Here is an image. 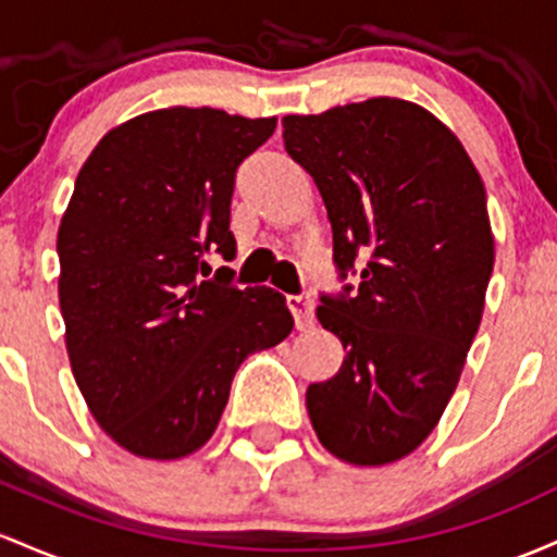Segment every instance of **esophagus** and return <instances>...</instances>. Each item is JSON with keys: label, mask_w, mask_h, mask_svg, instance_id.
Wrapping results in <instances>:
<instances>
[{"label": "esophagus", "mask_w": 557, "mask_h": 557, "mask_svg": "<svg viewBox=\"0 0 557 557\" xmlns=\"http://www.w3.org/2000/svg\"><path fill=\"white\" fill-rule=\"evenodd\" d=\"M286 305H289L292 315H295V323L299 331L310 329L315 315H312V299L308 295H289L286 297Z\"/></svg>", "instance_id": "obj_1"}]
</instances>
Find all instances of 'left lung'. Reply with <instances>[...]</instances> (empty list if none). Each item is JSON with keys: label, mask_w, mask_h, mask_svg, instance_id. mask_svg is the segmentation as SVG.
Returning <instances> with one entry per match:
<instances>
[{"label": "left lung", "mask_w": 557, "mask_h": 557, "mask_svg": "<svg viewBox=\"0 0 557 557\" xmlns=\"http://www.w3.org/2000/svg\"><path fill=\"white\" fill-rule=\"evenodd\" d=\"M281 126L326 205L339 278L360 268L315 310L347 355L308 386L312 429L347 463H395L440 423L479 331L495 265L484 184L458 136L405 99Z\"/></svg>", "instance_id": "obj_1"}]
</instances>
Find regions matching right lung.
I'll use <instances>...</instances> for the list:
<instances>
[{
  "instance_id": "1",
  "label": "right lung",
  "mask_w": 557,
  "mask_h": 557,
  "mask_svg": "<svg viewBox=\"0 0 557 557\" xmlns=\"http://www.w3.org/2000/svg\"><path fill=\"white\" fill-rule=\"evenodd\" d=\"M273 131L276 117L154 110L81 168L58 231L67 358L99 426L139 458L202 447L242 360L295 326L271 286L239 289L226 265L199 278L210 249L234 260L236 168Z\"/></svg>"
}]
</instances>
